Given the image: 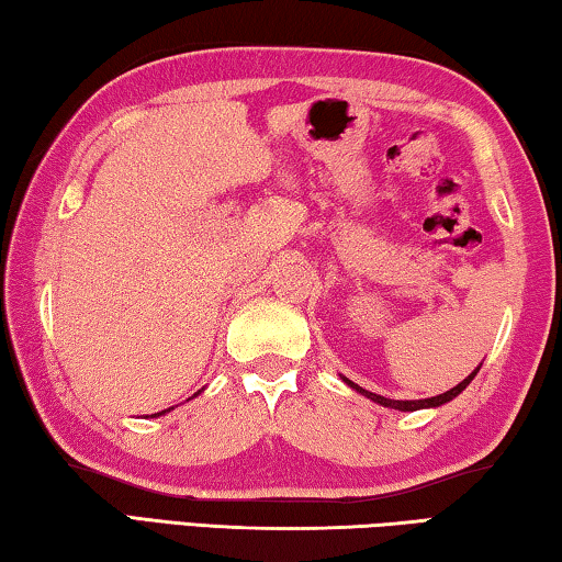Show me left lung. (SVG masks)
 I'll return each mask as SVG.
<instances>
[{
    "label": "left lung",
    "mask_w": 562,
    "mask_h": 562,
    "mask_svg": "<svg viewBox=\"0 0 562 562\" xmlns=\"http://www.w3.org/2000/svg\"><path fill=\"white\" fill-rule=\"evenodd\" d=\"M475 372H479V369H475ZM475 372H471L469 376H465L461 384H456V386L451 389V392L439 394V396H431V398H418V402H396V398H386V396H379V394L367 392V389L357 386L355 382H349V379H345V382H347L351 389H357L359 394H364L367 398H372V402H376V404L389 406V408H398V412H416V408H426V406H441V404H446V402H451L453 396H459V394L463 392V389L471 384V379L475 376Z\"/></svg>",
    "instance_id": "obj_1"
}]
</instances>
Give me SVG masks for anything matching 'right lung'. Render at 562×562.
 I'll use <instances>...</instances> for the list:
<instances>
[{
	"instance_id": "1",
	"label": "right lung",
	"mask_w": 562,
	"mask_h": 562,
	"mask_svg": "<svg viewBox=\"0 0 562 562\" xmlns=\"http://www.w3.org/2000/svg\"><path fill=\"white\" fill-rule=\"evenodd\" d=\"M160 414H166V412H160Z\"/></svg>"
}]
</instances>
